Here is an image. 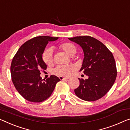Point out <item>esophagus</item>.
<instances>
[{
    "mask_svg": "<svg viewBox=\"0 0 130 130\" xmlns=\"http://www.w3.org/2000/svg\"><path fill=\"white\" fill-rule=\"evenodd\" d=\"M59 78L61 80H68L69 79L68 77H62V76H59Z\"/></svg>",
    "mask_w": 130,
    "mask_h": 130,
    "instance_id": "esophagus-1",
    "label": "esophagus"
}]
</instances>
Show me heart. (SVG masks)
<instances>
[{
	"label": "heart",
	"mask_w": 130,
	"mask_h": 130,
	"mask_svg": "<svg viewBox=\"0 0 130 130\" xmlns=\"http://www.w3.org/2000/svg\"><path fill=\"white\" fill-rule=\"evenodd\" d=\"M59 48L69 56H73L76 52V48L75 45L71 43H63L59 45ZM42 59L47 65H50L53 62V53L52 48H48L45 50L42 54ZM76 70V67L73 65H60L54 70V73L55 75L68 77L71 76Z\"/></svg>",
	"instance_id": "1"
}]
</instances>
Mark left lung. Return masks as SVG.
Wrapping results in <instances>:
<instances>
[{
  "instance_id": "left-lung-1",
  "label": "left lung",
  "mask_w": 130,
  "mask_h": 130,
  "mask_svg": "<svg viewBox=\"0 0 130 130\" xmlns=\"http://www.w3.org/2000/svg\"><path fill=\"white\" fill-rule=\"evenodd\" d=\"M83 50L84 58L80 71L88 76L79 78L80 85L75 90L76 95L86 101H94L109 91L117 76L116 62L112 53L100 41L92 37L76 36L68 38Z\"/></svg>"
}]
</instances>
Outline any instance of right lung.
Segmentation results:
<instances>
[{"label":"right lung","mask_w":130,"mask_h":130,"mask_svg":"<svg viewBox=\"0 0 130 130\" xmlns=\"http://www.w3.org/2000/svg\"><path fill=\"white\" fill-rule=\"evenodd\" d=\"M58 38L44 36L30 39L20 47L12 60V81L18 92L29 101L40 102L46 100L60 81L54 75L46 80L40 77V71L47 68L42 59L44 49L49 42Z\"/></svg>","instance_id":"obj_1"}]
</instances>
